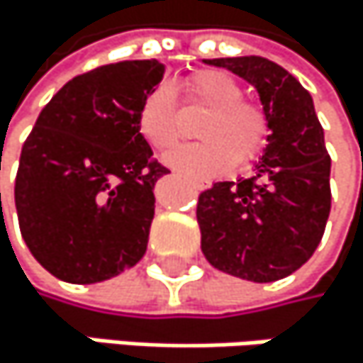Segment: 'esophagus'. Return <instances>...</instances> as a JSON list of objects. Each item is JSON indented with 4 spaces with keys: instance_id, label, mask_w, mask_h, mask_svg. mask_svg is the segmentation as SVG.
Masks as SVG:
<instances>
[{
    "instance_id": "esophagus-1",
    "label": "esophagus",
    "mask_w": 363,
    "mask_h": 363,
    "mask_svg": "<svg viewBox=\"0 0 363 363\" xmlns=\"http://www.w3.org/2000/svg\"><path fill=\"white\" fill-rule=\"evenodd\" d=\"M208 185H204V183H196V189H206Z\"/></svg>"
}]
</instances>
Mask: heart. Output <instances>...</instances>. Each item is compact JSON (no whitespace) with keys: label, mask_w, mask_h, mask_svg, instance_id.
<instances>
[{"label":"heart","mask_w":363,"mask_h":363,"mask_svg":"<svg viewBox=\"0 0 363 363\" xmlns=\"http://www.w3.org/2000/svg\"><path fill=\"white\" fill-rule=\"evenodd\" d=\"M185 101L200 105L208 113L198 124L202 142L172 152L165 161L191 178H211L232 165L252 163L264 148L269 120L260 105L243 99V88L223 70L206 68L183 82ZM138 128L144 140L159 152L172 150L183 140L176 96L169 86L152 88L138 111Z\"/></svg>","instance_id":"obj_1"}]
</instances>
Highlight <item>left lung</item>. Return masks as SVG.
<instances>
[{
	"instance_id": "1",
	"label": "left lung",
	"mask_w": 363,
	"mask_h": 363,
	"mask_svg": "<svg viewBox=\"0 0 363 363\" xmlns=\"http://www.w3.org/2000/svg\"><path fill=\"white\" fill-rule=\"evenodd\" d=\"M204 62L258 90L271 133L250 178L200 194L202 252L215 269L241 279H281L312 258L331 211L323 126L310 92L279 64L258 55Z\"/></svg>"
}]
</instances>
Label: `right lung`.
<instances>
[{"mask_svg":"<svg viewBox=\"0 0 363 363\" xmlns=\"http://www.w3.org/2000/svg\"><path fill=\"white\" fill-rule=\"evenodd\" d=\"M163 70L157 60H133L77 74L23 144L18 228L32 256L62 281L96 284L146 254L152 189L169 169L152 157L138 111Z\"/></svg>","mask_w":363,"mask_h":363,"instance_id":"1","label":"right lung"}]
</instances>
